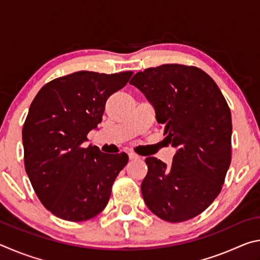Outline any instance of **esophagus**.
<instances>
[{"label": "esophagus", "instance_id": "esophagus-1", "mask_svg": "<svg viewBox=\"0 0 260 260\" xmlns=\"http://www.w3.org/2000/svg\"><path fill=\"white\" fill-rule=\"evenodd\" d=\"M128 157L131 160H136V159H140V156L136 155L134 152H128Z\"/></svg>", "mask_w": 260, "mask_h": 260}]
</instances>
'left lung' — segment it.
Segmentation results:
<instances>
[{
	"label": "left lung",
	"mask_w": 260,
	"mask_h": 260,
	"mask_svg": "<svg viewBox=\"0 0 260 260\" xmlns=\"http://www.w3.org/2000/svg\"><path fill=\"white\" fill-rule=\"evenodd\" d=\"M155 109L165 141L177 148L170 166L148 157L141 184L152 213L169 222L201 214L219 195L232 160V114L217 83L195 67L164 64L129 81Z\"/></svg>",
	"instance_id": "obj_1"
}]
</instances>
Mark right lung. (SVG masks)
Listing matches in <instances>:
<instances>
[{
  "label": "right lung",
  "instance_id": "right-lung-1",
  "mask_svg": "<svg viewBox=\"0 0 260 260\" xmlns=\"http://www.w3.org/2000/svg\"><path fill=\"white\" fill-rule=\"evenodd\" d=\"M132 74L74 72L48 82L30 104L23 127L25 170L39 200L56 217L85 221L107 206L128 156L83 143L102 121L107 100Z\"/></svg>",
  "mask_w": 260,
  "mask_h": 260
}]
</instances>
